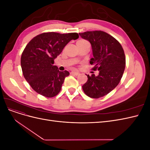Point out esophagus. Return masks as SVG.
<instances>
[{"mask_svg": "<svg viewBox=\"0 0 150 150\" xmlns=\"http://www.w3.org/2000/svg\"><path fill=\"white\" fill-rule=\"evenodd\" d=\"M71 74H73V75H76V76H78L79 73L78 72H75V71H71Z\"/></svg>", "mask_w": 150, "mask_h": 150, "instance_id": "esophagus-1", "label": "esophagus"}]
</instances>
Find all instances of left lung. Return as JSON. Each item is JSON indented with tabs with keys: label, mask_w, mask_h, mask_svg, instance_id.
<instances>
[{
	"label": "left lung",
	"mask_w": 150,
	"mask_h": 150,
	"mask_svg": "<svg viewBox=\"0 0 150 150\" xmlns=\"http://www.w3.org/2000/svg\"><path fill=\"white\" fill-rule=\"evenodd\" d=\"M91 44L93 57L90 64L99 74L88 75V81L83 86L84 93L92 98H99L114 89L122 78L125 69L126 59L121 45L112 36L101 30L79 33Z\"/></svg>",
	"instance_id": "8db88e82"
}]
</instances>
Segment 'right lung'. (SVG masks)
I'll return each instance as SVG.
<instances>
[{
	"mask_svg": "<svg viewBox=\"0 0 150 150\" xmlns=\"http://www.w3.org/2000/svg\"><path fill=\"white\" fill-rule=\"evenodd\" d=\"M78 33H45L35 36L22 54L21 64L24 78L35 92L52 98L60 92L69 72L59 71L54 59L71 40L78 39Z\"/></svg>",
	"mask_w": 150,
	"mask_h": 150,
	"instance_id": "obj_1",
	"label": "right lung"
}]
</instances>
